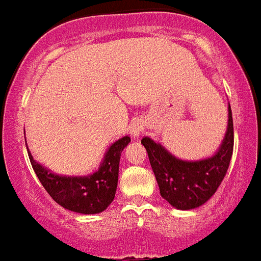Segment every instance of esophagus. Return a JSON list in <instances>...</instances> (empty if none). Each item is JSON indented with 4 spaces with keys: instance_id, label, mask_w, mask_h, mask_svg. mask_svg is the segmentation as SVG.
Here are the masks:
<instances>
[{
    "instance_id": "34e87169",
    "label": "esophagus",
    "mask_w": 261,
    "mask_h": 261,
    "mask_svg": "<svg viewBox=\"0 0 261 261\" xmlns=\"http://www.w3.org/2000/svg\"><path fill=\"white\" fill-rule=\"evenodd\" d=\"M144 130V121L141 119L133 120L130 125H129V132L133 137H138V136L141 135V132Z\"/></svg>"
}]
</instances>
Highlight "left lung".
<instances>
[{
  "instance_id": "1",
  "label": "left lung",
  "mask_w": 261,
  "mask_h": 261,
  "mask_svg": "<svg viewBox=\"0 0 261 261\" xmlns=\"http://www.w3.org/2000/svg\"><path fill=\"white\" fill-rule=\"evenodd\" d=\"M227 129L218 150L200 161L177 158L159 142L144 137L141 144L149 155L159 192L168 204L179 211L199 208L216 193L229 168L234 147L231 107L227 108Z\"/></svg>"
}]
</instances>
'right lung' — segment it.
I'll use <instances>...</instances> for the list:
<instances>
[{
  "mask_svg": "<svg viewBox=\"0 0 261 261\" xmlns=\"http://www.w3.org/2000/svg\"><path fill=\"white\" fill-rule=\"evenodd\" d=\"M129 142L130 137L128 136L115 141L105 153L98 170L86 176L53 174L47 167L36 162L29 147L27 151L36 176L57 204L74 213L96 214L106 211L114 201L119 179L120 156Z\"/></svg>",
  "mask_w": 261,
  "mask_h": 261,
  "instance_id": "add662e5",
  "label": "right lung"
}]
</instances>
